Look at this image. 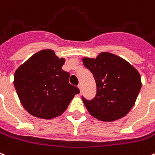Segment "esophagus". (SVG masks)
<instances>
[{"instance_id": "34e87169", "label": "esophagus", "mask_w": 155, "mask_h": 155, "mask_svg": "<svg viewBox=\"0 0 155 155\" xmlns=\"http://www.w3.org/2000/svg\"><path fill=\"white\" fill-rule=\"evenodd\" d=\"M78 88H80V90L81 91V89H82V84H80L78 85Z\"/></svg>"}]
</instances>
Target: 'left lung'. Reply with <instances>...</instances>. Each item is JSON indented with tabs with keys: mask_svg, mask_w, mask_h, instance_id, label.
I'll return each mask as SVG.
<instances>
[{
	"mask_svg": "<svg viewBox=\"0 0 155 155\" xmlns=\"http://www.w3.org/2000/svg\"><path fill=\"white\" fill-rule=\"evenodd\" d=\"M83 63L92 72L97 84L93 100L82 97L91 115L104 122L125 116L134 106L141 88L137 70L122 58L106 52L96 58H84Z\"/></svg>",
	"mask_w": 155,
	"mask_h": 155,
	"instance_id": "8db88e82",
	"label": "left lung"
}]
</instances>
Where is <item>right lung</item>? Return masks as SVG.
Segmentation results:
<instances>
[{
  "mask_svg": "<svg viewBox=\"0 0 155 155\" xmlns=\"http://www.w3.org/2000/svg\"><path fill=\"white\" fill-rule=\"evenodd\" d=\"M51 49H44L28 58L15 73L14 84L22 106L31 115L50 120L66 110L80 89L69 83V72L62 67Z\"/></svg>",
  "mask_w": 155,
  "mask_h": 155,
  "instance_id": "1",
  "label": "right lung"
}]
</instances>
